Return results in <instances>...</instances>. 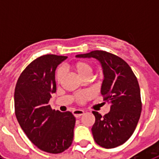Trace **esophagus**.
I'll list each match as a JSON object with an SVG mask.
<instances>
[{"mask_svg": "<svg viewBox=\"0 0 159 159\" xmlns=\"http://www.w3.org/2000/svg\"><path fill=\"white\" fill-rule=\"evenodd\" d=\"M73 115L75 116V117H76V118H78V117H80L81 116H83V114H84V111H83V110H74L72 111Z\"/></svg>", "mask_w": 159, "mask_h": 159, "instance_id": "obj_1", "label": "esophagus"}]
</instances>
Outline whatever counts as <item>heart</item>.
<instances>
[{"instance_id": "obj_1", "label": "heart", "mask_w": 159, "mask_h": 159, "mask_svg": "<svg viewBox=\"0 0 159 159\" xmlns=\"http://www.w3.org/2000/svg\"><path fill=\"white\" fill-rule=\"evenodd\" d=\"M73 67H74L75 70L77 72V74L83 79L90 78L91 76H92L93 69H92V67H91L89 64H88V63L79 61V62H76L73 66ZM55 76L57 82L58 83H61V81L63 80V77H64V70L62 68H59L56 70ZM87 97H88V93L86 92H81L77 95V99L79 100H84Z\"/></svg>"}]
</instances>
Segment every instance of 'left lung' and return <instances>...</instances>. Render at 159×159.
Returning a JSON list of instances; mask_svg holds the SVG:
<instances>
[{
    "label": "left lung",
    "mask_w": 159,
    "mask_h": 159,
    "mask_svg": "<svg viewBox=\"0 0 159 159\" xmlns=\"http://www.w3.org/2000/svg\"><path fill=\"white\" fill-rule=\"evenodd\" d=\"M76 57L97 59L103 70L100 93L105 103L111 105V110L104 116L93 111L95 117L92 127L94 141L105 148L123 145L134 133L141 112L140 90L136 76L123 59L106 51L96 50Z\"/></svg>",
    "instance_id": "obj_1"
}]
</instances>
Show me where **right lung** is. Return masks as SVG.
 Wrapping results in <instances>:
<instances>
[{"label":"right lung","mask_w":159,"mask_h":159,"mask_svg":"<svg viewBox=\"0 0 159 159\" xmlns=\"http://www.w3.org/2000/svg\"><path fill=\"white\" fill-rule=\"evenodd\" d=\"M66 56H41L24 70L14 92L15 115L30 140L42 151L60 153L70 147L76 118L71 112L52 110L55 70Z\"/></svg>","instance_id":"right-lung-1"}]
</instances>
